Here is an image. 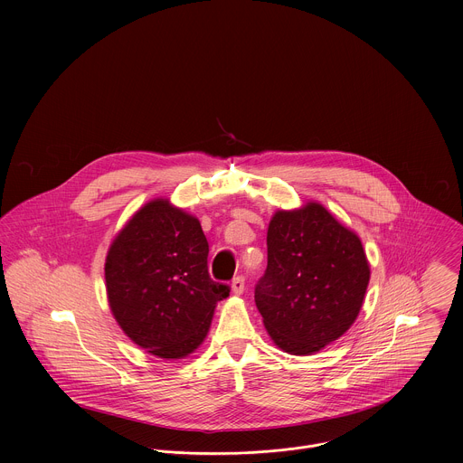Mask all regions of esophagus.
Wrapping results in <instances>:
<instances>
[{
  "mask_svg": "<svg viewBox=\"0 0 463 463\" xmlns=\"http://www.w3.org/2000/svg\"><path fill=\"white\" fill-rule=\"evenodd\" d=\"M244 285H246L244 276H235V278L232 279V292L237 294V296H241V294L244 292Z\"/></svg>",
  "mask_w": 463,
  "mask_h": 463,
  "instance_id": "34e87169",
  "label": "esophagus"
}]
</instances>
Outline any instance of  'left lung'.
I'll use <instances>...</instances> for the list:
<instances>
[{
    "label": "left lung",
    "mask_w": 463,
    "mask_h": 463,
    "mask_svg": "<svg viewBox=\"0 0 463 463\" xmlns=\"http://www.w3.org/2000/svg\"><path fill=\"white\" fill-rule=\"evenodd\" d=\"M367 283L360 239L323 204L272 217L255 303L278 347L310 354L336 340L354 323Z\"/></svg>",
    "instance_id": "1"
}]
</instances>
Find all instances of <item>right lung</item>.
Instances as JSON below:
<instances>
[{"instance_id": "1", "label": "right lung", "mask_w": 463, "mask_h": 463, "mask_svg": "<svg viewBox=\"0 0 463 463\" xmlns=\"http://www.w3.org/2000/svg\"><path fill=\"white\" fill-rule=\"evenodd\" d=\"M109 303L123 331L160 358L193 353L230 285L208 274L198 219L156 199L116 237L105 264Z\"/></svg>"}]
</instances>
